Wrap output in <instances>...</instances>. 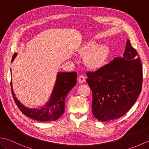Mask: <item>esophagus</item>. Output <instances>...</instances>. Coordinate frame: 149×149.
Wrapping results in <instances>:
<instances>
[{
  "label": "esophagus",
  "mask_w": 149,
  "mask_h": 149,
  "mask_svg": "<svg viewBox=\"0 0 149 149\" xmlns=\"http://www.w3.org/2000/svg\"><path fill=\"white\" fill-rule=\"evenodd\" d=\"M85 81H86V79H85V77L83 76V75H79L78 77V81L80 84H83L84 83Z\"/></svg>",
  "instance_id": "1"
}]
</instances>
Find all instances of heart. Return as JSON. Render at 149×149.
Returning a JSON list of instances; mask_svg holds the SVG:
<instances>
[{
	"instance_id": "b5f03b06",
	"label": "heart",
	"mask_w": 149,
	"mask_h": 149,
	"mask_svg": "<svg viewBox=\"0 0 149 149\" xmlns=\"http://www.w3.org/2000/svg\"><path fill=\"white\" fill-rule=\"evenodd\" d=\"M79 54L83 57L84 63L91 70L96 71L105 65L108 58L109 50L108 47L102 43L97 44L90 41L81 47Z\"/></svg>"
}]
</instances>
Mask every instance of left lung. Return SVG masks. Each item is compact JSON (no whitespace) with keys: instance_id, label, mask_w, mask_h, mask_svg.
I'll use <instances>...</instances> for the list:
<instances>
[{"instance_id":"1","label":"left lung","mask_w":149,"mask_h":149,"mask_svg":"<svg viewBox=\"0 0 149 149\" xmlns=\"http://www.w3.org/2000/svg\"><path fill=\"white\" fill-rule=\"evenodd\" d=\"M93 94L91 110L101 122L122 117L130 109L141 90L142 66L136 50L127 40L123 57H116L95 72H87Z\"/></svg>"}]
</instances>
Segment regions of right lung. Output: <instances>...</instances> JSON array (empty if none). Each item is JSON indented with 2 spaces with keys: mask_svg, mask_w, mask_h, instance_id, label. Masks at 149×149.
<instances>
[{
  "mask_svg": "<svg viewBox=\"0 0 149 149\" xmlns=\"http://www.w3.org/2000/svg\"><path fill=\"white\" fill-rule=\"evenodd\" d=\"M17 56V53L14 54L11 63L14 61ZM77 76V73L75 72H58L56 83L49 100L45 105L38 108H29L23 105L14 93L12 81H11L13 97L19 109L26 116L40 122L55 121L64 113L66 97L76 84Z\"/></svg>",
  "mask_w": 149,
  "mask_h": 149,
  "instance_id": "right-lung-1",
  "label": "right lung"
}]
</instances>
